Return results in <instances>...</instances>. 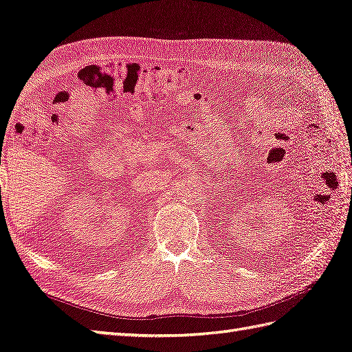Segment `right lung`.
Segmentation results:
<instances>
[{"instance_id":"add662e5","label":"right lung","mask_w":352,"mask_h":352,"mask_svg":"<svg viewBox=\"0 0 352 352\" xmlns=\"http://www.w3.org/2000/svg\"><path fill=\"white\" fill-rule=\"evenodd\" d=\"M0 190H1V189H0Z\"/></svg>"}]
</instances>
